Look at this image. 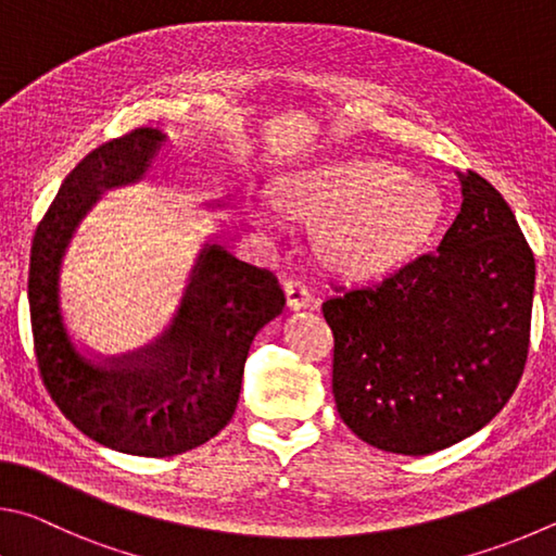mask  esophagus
<instances>
[{"mask_svg": "<svg viewBox=\"0 0 556 556\" xmlns=\"http://www.w3.org/2000/svg\"><path fill=\"white\" fill-rule=\"evenodd\" d=\"M286 300H288V307L290 309H305L313 305V293H309L305 283H300V280H288L286 283Z\"/></svg>", "mask_w": 556, "mask_h": 556, "instance_id": "esophagus-1", "label": "esophagus"}]
</instances>
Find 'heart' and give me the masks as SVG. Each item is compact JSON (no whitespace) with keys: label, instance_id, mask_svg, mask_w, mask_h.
I'll use <instances>...</instances> for the list:
<instances>
[{"label":"heart","instance_id":"heart-1","mask_svg":"<svg viewBox=\"0 0 556 556\" xmlns=\"http://www.w3.org/2000/svg\"><path fill=\"white\" fill-rule=\"evenodd\" d=\"M276 207L290 219L315 222L317 256L346 276H378L401 266L430 239L442 192L427 178L371 159H334L280 178ZM261 227L276 214L253 207Z\"/></svg>","mask_w":556,"mask_h":556}]
</instances>
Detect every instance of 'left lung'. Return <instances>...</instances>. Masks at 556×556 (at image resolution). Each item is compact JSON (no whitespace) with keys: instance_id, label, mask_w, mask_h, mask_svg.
<instances>
[{"instance_id":"1","label":"left lung","mask_w":556,"mask_h":556,"mask_svg":"<svg viewBox=\"0 0 556 556\" xmlns=\"http://www.w3.org/2000/svg\"><path fill=\"white\" fill-rule=\"evenodd\" d=\"M456 175L462 210L434 253L323 305L339 417L383 452L422 456L479 432L528 362L534 256L503 194Z\"/></svg>"}]
</instances>
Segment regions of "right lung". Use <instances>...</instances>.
<instances>
[{
    "mask_svg": "<svg viewBox=\"0 0 556 556\" xmlns=\"http://www.w3.org/2000/svg\"><path fill=\"white\" fill-rule=\"evenodd\" d=\"M165 134L151 126L97 146L63 180L36 229L28 307L48 393L77 430L110 450L175 456L212 440L237 410L253 337L286 307L278 280L204 243L170 325L122 358L87 354L61 309V266L73 233L104 190L141 180Z\"/></svg>",
    "mask_w": 556,
    "mask_h": 556,
    "instance_id": "1",
    "label": "right lung"
}]
</instances>
